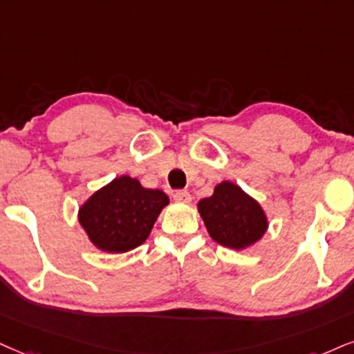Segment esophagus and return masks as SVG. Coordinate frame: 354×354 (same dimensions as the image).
<instances>
[{
	"instance_id": "esophagus-1",
	"label": "esophagus",
	"mask_w": 354,
	"mask_h": 354,
	"mask_svg": "<svg viewBox=\"0 0 354 354\" xmlns=\"http://www.w3.org/2000/svg\"><path fill=\"white\" fill-rule=\"evenodd\" d=\"M174 200L178 203H190L192 195L187 190H177L176 194H174Z\"/></svg>"
}]
</instances>
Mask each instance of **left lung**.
<instances>
[{
    "mask_svg": "<svg viewBox=\"0 0 354 354\" xmlns=\"http://www.w3.org/2000/svg\"><path fill=\"white\" fill-rule=\"evenodd\" d=\"M210 236L221 246L243 250L256 243L268 228L263 208L233 182H221L212 197L198 202Z\"/></svg>",
    "mask_w": 354,
    "mask_h": 354,
    "instance_id": "1",
    "label": "left lung"
}]
</instances>
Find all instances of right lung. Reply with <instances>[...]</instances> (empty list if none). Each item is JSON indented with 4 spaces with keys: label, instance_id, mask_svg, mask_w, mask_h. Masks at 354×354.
<instances>
[{
    "label": "right lung",
    "instance_id": "add662e5",
    "mask_svg": "<svg viewBox=\"0 0 354 354\" xmlns=\"http://www.w3.org/2000/svg\"><path fill=\"white\" fill-rule=\"evenodd\" d=\"M169 197L144 189L136 178L118 177L86 200L78 212L91 243L108 252H126L146 241Z\"/></svg>",
    "mask_w": 354,
    "mask_h": 354
}]
</instances>
